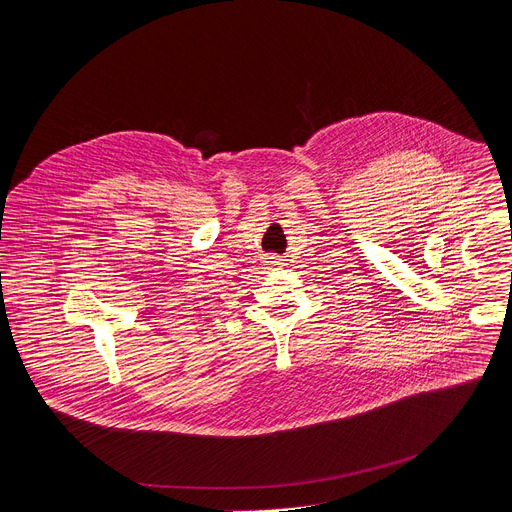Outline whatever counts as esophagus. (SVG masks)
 <instances>
[{
  "instance_id": "34e87169",
  "label": "esophagus",
  "mask_w": 512,
  "mask_h": 512,
  "mask_svg": "<svg viewBox=\"0 0 512 512\" xmlns=\"http://www.w3.org/2000/svg\"><path fill=\"white\" fill-rule=\"evenodd\" d=\"M271 263H275V265H279V263H281V261H271Z\"/></svg>"
}]
</instances>
